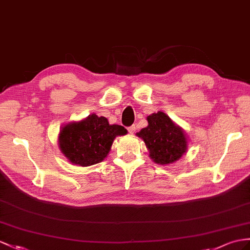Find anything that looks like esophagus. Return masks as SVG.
Masks as SVG:
<instances>
[{"label": "esophagus", "mask_w": 250, "mask_h": 250, "mask_svg": "<svg viewBox=\"0 0 250 250\" xmlns=\"http://www.w3.org/2000/svg\"><path fill=\"white\" fill-rule=\"evenodd\" d=\"M135 131H136V127H135V125H132V126L128 127V132H129V133H131V135H132V133L135 132Z\"/></svg>", "instance_id": "1"}]
</instances>
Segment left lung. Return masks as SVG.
I'll return each mask as SVG.
<instances>
[{
	"instance_id": "left-lung-1",
	"label": "left lung",
	"mask_w": 250,
	"mask_h": 250,
	"mask_svg": "<svg viewBox=\"0 0 250 250\" xmlns=\"http://www.w3.org/2000/svg\"><path fill=\"white\" fill-rule=\"evenodd\" d=\"M146 120L148 125L137 132V136L144 141L150 159L160 166L178 161L188 149L184 129L162 111L148 115Z\"/></svg>"
}]
</instances>
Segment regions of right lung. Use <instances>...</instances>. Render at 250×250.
Wrapping results in <instances>:
<instances>
[{
	"mask_svg": "<svg viewBox=\"0 0 250 250\" xmlns=\"http://www.w3.org/2000/svg\"><path fill=\"white\" fill-rule=\"evenodd\" d=\"M126 133L123 126L110 125L105 117L92 113L81 121L63 125L57 142L69 162L79 167H90L104 160L114 139Z\"/></svg>",
	"mask_w": 250,
	"mask_h": 250,
	"instance_id": "1",
	"label": "right lung"
}]
</instances>
